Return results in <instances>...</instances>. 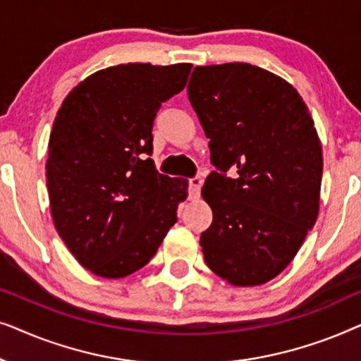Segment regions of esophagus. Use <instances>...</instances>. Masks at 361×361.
I'll return each instance as SVG.
<instances>
[{
	"instance_id": "1",
	"label": "esophagus",
	"mask_w": 361,
	"mask_h": 361,
	"mask_svg": "<svg viewBox=\"0 0 361 361\" xmlns=\"http://www.w3.org/2000/svg\"><path fill=\"white\" fill-rule=\"evenodd\" d=\"M202 184H204V179L200 176L192 177L189 180V199H197L200 195V189Z\"/></svg>"
}]
</instances>
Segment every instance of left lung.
I'll list each match as a JSON object with an SVG mask.
<instances>
[{"label": "left lung", "mask_w": 361, "mask_h": 361, "mask_svg": "<svg viewBox=\"0 0 361 361\" xmlns=\"http://www.w3.org/2000/svg\"><path fill=\"white\" fill-rule=\"evenodd\" d=\"M187 93L215 166L202 189L214 212L200 236L205 263L233 286L268 283L319 215L322 147L312 118L293 85L251 63L195 67Z\"/></svg>", "instance_id": "left-lung-1"}]
</instances>
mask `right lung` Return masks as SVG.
<instances>
[{"label":"right lung","mask_w":361,"mask_h":361,"mask_svg":"<svg viewBox=\"0 0 361 361\" xmlns=\"http://www.w3.org/2000/svg\"><path fill=\"white\" fill-rule=\"evenodd\" d=\"M190 63H121L98 71L63 100L46 164L57 233L83 268L108 279L149 263L177 221L187 180L159 174L152 125L184 90Z\"/></svg>","instance_id":"1"}]
</instances>
